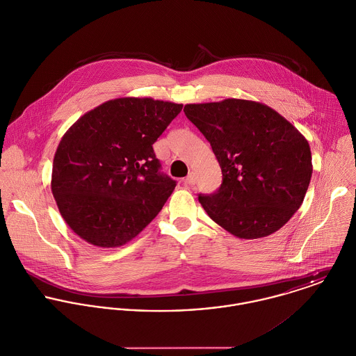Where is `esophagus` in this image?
I'll return each instance as SVG.
<instances>
[{
  "instance_id": "obj_1",
  "label": "esophagus",
  "mask_w": 356,
  "mask_h": 356,
  "mask_svg": "<svg viewBox=\"0 0 356 356\" xmlns=\"http://www.w3.org/2000/svg\"><path fill=\"white\" fill-rule=\"evenodd\" d=\"M185 184H188V185H195V184H196V175H195V172H191V174L186 177Z\"/></svg>"
}]
</instances>
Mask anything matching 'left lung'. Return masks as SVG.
Instances as JSON below:
<instances>
[{"mask_svg": "<svg viewBox=\"0 0 356 356\" xmlns=\"http://www.w3.org/2000/svg\"><path fill=\"white\" fill-rule=\"evenodd\" d=\"M222 170L220 188L199 202L208 216L244 240L280 230L300 208L312 163L305 136L273 108L251 100L186 104Z\"/></svg>", "mask_w": 356, "mask_h": 356, "instance_id": "left-lung-1", "label": "left lung"}]
</instances>
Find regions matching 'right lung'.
Here are the masks:
<instances>
[{
    "mask_svg": "<svg viewBox=\"0 0 356 356\" xmlns=\"http://www.w3.org/2000/svg\"><path fill=\"white\" fill-rule=\"evenodd\" d=\"M181 109L122 97L86 112L65 131L53 159L51 193L82 240L116 248L152 222L177 185L159 171L152 145Z\"/></svg>",
    "mask_w": 356,
    "mask_h": 356,
    "instance_id": "1",
    "label": "right lung"
}]
</instances>
